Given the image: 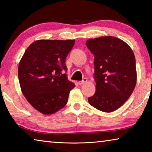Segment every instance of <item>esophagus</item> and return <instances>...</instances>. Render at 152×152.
<instances>
[{
	"label": "esophagus",
	"instance_id": "34e87169",
	"mask_svg": "<svg viewBox=\"0 0 152 152\" xmlns=\"http://www.w3.org/2000/svg\"><path fill=\"white\" fill-rule=\"evenodd\" d=\"M86 81H87V79L86 78H84L82 81H79L78 82V84H79V85H82V84H83L84 83H85V82H86Z\"/></svg>",
	"mask_w": 152,
	"mask_h": 152
}]
</instances>
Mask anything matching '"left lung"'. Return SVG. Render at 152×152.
Wrapping results in <instances>:
<instances>
[{
	"instance_id": "8db88e82",
	"label": "left lung",
	"mask_w": 152,
	"mask_h": 152,
	"mask_svg": "<svg viewBox=\"0 0 152 152\" xmlns=\"http://www.w3.org/2000/svg\"><path fill=\"white\" fill-rule=\"evenodd\" d=\"M86 45L94 56L96 82L89 104L105 113L114 111L127 101L135 87L134 53L125 42L112 36L88 39Z\"/></svg>"
}]
</instances>
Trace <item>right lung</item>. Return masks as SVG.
I'll use <instances>...</instances> for the list:
<instances>
[{
    "mask_svg": "<svg viewBox=\"0 0 152 152\" xmlns=\"http://www.w3.org/2000/svg\"><path fill=\"white\" fill-rule=\"evenodd\" d=\"M75 40L40 39L25 50L18 67L23 94L30 104L43 115L65 107L75 84L68 80L66 58Z\"/></svg>",
    "mask_w": 152,
    "mask_h": 152,
    "instance_id": "add662e5",
    "label": "right lung"
}]
</instances>
